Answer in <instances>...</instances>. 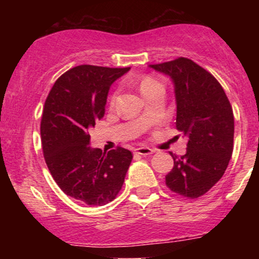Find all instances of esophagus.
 Wrapping results in <instances>:
<instances>
[{"instance_id":"34e87169","label":"esophagus","mask_w":259,"mask_h":259,"mask_svg":"<svg viewBox=\"0 0 259 259\" xmlns=\"http://www.w3.org/2000/svg\"><path fill=\"white\" fill-rule=\"evenodd\" d=\"M153 152H154V150H152V148H150V147H146V146L135 148V153L141 154V156H148V154H152Z\"/></svg>"}]
</instances>
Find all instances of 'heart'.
<instances>
[{
  "instance_id": "1",
  "label": "heart",
  "mask_w": 259,
  "mask_h": 259,
  "mask_svg": "<svg viewBox=\"0 0 259 259\" xmlns=\"http://www.w3.org/2000/svg\"><path fill=\"white\" fill-rule=\"evenodd\" d=\"M139 85H140V90H141L142 94H144V92L148 91V90H151V89H152V88H156V86H160V85L163 86L162 82H160L159 80H157L152 75L142 76V79L140 80V84ZM114 101H115V95H113L112 99H111L112 105H113V103H114Z\"/></svg>"
}]
</instances>
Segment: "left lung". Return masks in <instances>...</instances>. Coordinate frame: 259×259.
Listing matches in <instances>:
<instances>
[{"label": "left lung", "instance_id": "obj_1", "mask_svg": "<svg viewBox=\"0 0 259 259\" xmlns=\"http://www.w3.org/2000/svg\"><path fill=\"white\" fill-rule=\"evenodd\" d=\"M150 67L173 80L177 129L189 139L184 156L170 153L174 167L165 185L184 197H201L222 179L233 154V108L218 80L191 59Z\"/></svg>", "mask_w": 259, "mask_h": 259}]
</instances>
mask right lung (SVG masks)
Returning <instances> with one entry per match:
<instances>
[{
	"mask_svg": "<svg viewBox=\"0 0 259 259\" xmlns=\"http://www.w3.org/2000/svg\"><path fill=\"white\" fill-rule=\"evenodd\" d=\"M126 68L82 64L56 80L41 119V141L50 173L62 191L89 206L117 197L132 163L129 150L90 147L89 129L105 115L109 88Z\"/></svg>",
	"mask_w": 259,
	"mask_h": 259,
	"instance_id": "1",
	"label": "right lung"
}]
</instances>
